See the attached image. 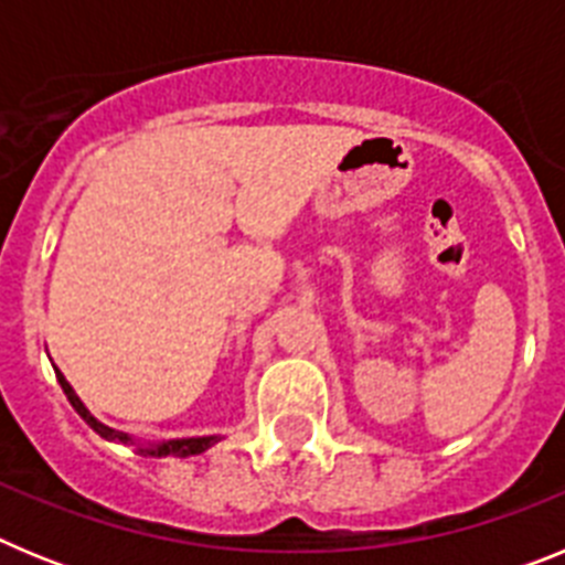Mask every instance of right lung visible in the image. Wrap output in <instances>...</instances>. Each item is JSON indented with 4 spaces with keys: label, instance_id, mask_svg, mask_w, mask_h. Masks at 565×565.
I'll return each instance as SVG.
<instances>
[{
    "label": "right lung",
    "instance_id": "obj_1",
    "mask_svg": "<svg viewBox=\"0 0 565 565\" xmlns=\"http://www.w3.org/2000/svg\"><path fill=\"white\" fill-rule=\"evenodd\" d=\"M56 379H58V384H62L64 396H67L70 404L76 407L78 416H82L84 422H87L89 427H93V430L98 433V436L107 438V441H121V444L132 441V438H129L127 433L113 430V427H107V424L98 422L96 416H89V411L82 404V398H78L76 393H73V387H70L67 379L62 376V371H56ZM214 441H217V436H206V438H174V441L154 444L152 450H147V447H138V452H141V456H158V458H161V456H181V458H186V456H198V452L209 450V447H212Z\"/></svg>",
    "mask_w": 565,
    "mask_h": 565
}]
</instances>
